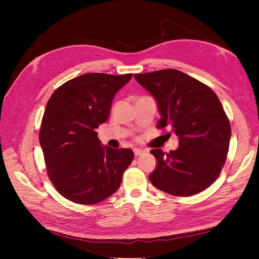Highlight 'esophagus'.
<instances>
[{"mask_svg":"<svg viewBox=\"0 0 259 259\" xmlns=\"http://www.w3.org/2000/svg\"><path fill=\"white\" fill-rule=\"evenodd\" d=\"M133 151H134V155L135 156H140V155H142L145 152L144 150H142V149H140V148H134Z\"/></svg>","mask_w":259,"mask_h":259,"instance_id":"34e87169","label":"esophagus"}]
</instances>
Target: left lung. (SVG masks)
<instances>
[{"mask_svg": "<svg viewBox=\"0 0 259 259\" xmlns=\"http://www.w3.org/2000/svg\"><path fill=\"white\" fill-rule=\"evenodd\" d=\"M134 77L157 103V128L168 127L180 140L179 148L167 154L161 149L150 151L156 158L150 182L176 196L203 191L219 178L231 139L230 121L217 95L201 81L176 69Z\"/></svg>", "mask_w": 259, "mask_h": 259, "instance_id": "obj_1", "label": "left lung"}]
</instances>
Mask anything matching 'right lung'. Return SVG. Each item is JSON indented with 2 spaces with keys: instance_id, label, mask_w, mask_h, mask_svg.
<instances>
[{
  "instance_id": "obj_1",
  "label": "right lung",
  "mask_w": 259,
  "mask_h": 259,
  "mask_svg": "<svg viewBox=\"0 0 259 259\" xmlns=\"http://www.w3.org/2000/svg\"><path fill=\"white\" fill-rule=\"evenodd\" d=\"M131 77L86 73L52 93L38 139L49 180L65 198L94 205L119 188L133 151L101 145L95 129L107 120L115 93Z\"/></svg>"
}]
</instances>
